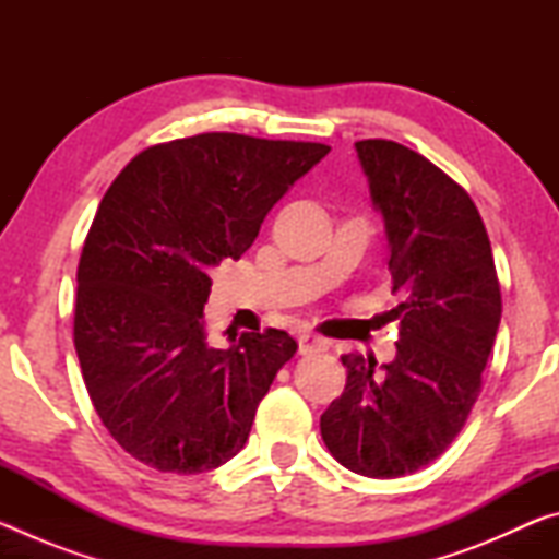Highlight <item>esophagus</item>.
Segmentation results:
<instances>
[{"label": "esophagus", "instance_id": "34e87169", "mask_svg": "<svg viewBox=\"0 0 559 559\" xmlns=\"http://www.w3.org/2000/svg\"><path fill=\"white\" fill-rule=\"evenodd\" d=\"M328 347V340H323L316 333H300L298 335V353L300 355H310V353H320V349Z\"/></svg>", "mask_w": 559, "mask_h": 559}]
</instances>
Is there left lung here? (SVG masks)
<instances>
[{
  "mask_svg": "<svg viewBox=\"0 0 559 559\" xmlns=\"http://www.w3.org/2000/svg\"><path fill=\"white\" fill-rule=\"evenodd\" d=\"M390 241L404 300L396 357L343 355L345 392L320 416L328 451L367 478L427 466L459 437L480 394L500 325V283L484 219L466 189L392 140L355 143Z\"/></svg>",
  "mask_w": 559,
  "mask_h": 559,
  "instance_id": "obj_1",
  "label": "left lung"
}]
</instances>
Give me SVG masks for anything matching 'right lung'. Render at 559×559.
<instances>
[{
	"label": "right lung",
	"instance_id": "1",
	"mask_svg": "<svg viewBox=\"0 0 559 559\" xmlns=\"http://www.w3.org/2000/svg\"><path fill=\"white\" fill-rule=\"evenodd\" d=\"M330 153L202 132L153 145L108 187L79 261L73 345L103 427L145 466L194 476L243 449L296 340H206L210 271L241 259L271 206Z\"/></svg>",
	"mask_w": 559,
	"mask_h": 559
}]
</instances>
